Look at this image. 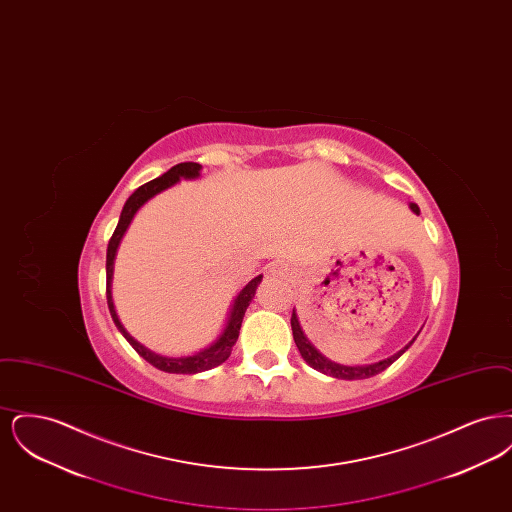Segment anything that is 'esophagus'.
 <instances>
[{
	"mask_svg": "<svg viewBox=\"0 0 512 512\" xmlns=\"http://www.w3.org/2000/svg\"><path fill=\"white\" fill-rule=\"evenodd\" d=\"M270 272H272V274H276V276H288V274H290V267H288V263L278 261L276 265H272Z\"/></svg>",
	"mask_w": 512,
	"mask_h": 512,
	"instance_id": "34e87169",
	"label": "esophagus"
}]
</instances>
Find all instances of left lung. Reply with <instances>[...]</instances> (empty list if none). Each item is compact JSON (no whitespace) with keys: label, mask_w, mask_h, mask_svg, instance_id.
Wrapping results in <instances>:
<instances>
[{"label":"left lung","mask_w":512,"mask_h":512,"mask_svg":"<svg viewBox=\"0 0 512 512\" xmlns=\"http://www.w3.org/2000/svg\"><path fill=\"white\" fill-rule=\"evenodd\" d=\"M411 209H413L414 213L418 215L420 213V209H418V205H411ZM292 332H293V340H295V345H297V349H299V353H301V357L305 359V363L307 365L313 366L315 370L318 372H322V374H328V376H334V378H338V380H363V378H370V376H376V374H380L382 370H386L388 366L393 365L411 345H413V341L416 340L414 338L409 345H405L399 353H395V355H391L390 359H384V361H380V363H372V365L365 366H343L336 365V363H332V361H328V359H324L320 353H318L317 349L309 343V340L305 338V334H303V330H301V326H299V322H297V317H295V311L292 313Z\"/></svg>","instance_id":"8db88e82"}]
</instances>
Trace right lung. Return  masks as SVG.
Returning a JSON list of instances; mask_svg holds the SVG:
<instances>
[{"label":"right lung","mask_w":512,"mask_h":512,"mask_svg":"<svg viewBox=\"0 0 512 512\" xmlns=\"http://www.w3.org/2000/svg\"><path fill=\"white\" fill-rule=\"evenodd\" d=\"M199 171H201L199 163H190V161L188 163H178V165L172 167L171 171L165 172L163 176H159V178L147 182L144 186H140L134 194L126 199V203L122 207L119 224H117V228H115V232H113V236L109 240V245H107V263H105V268H107V305H109L111 317L115 320L117 328L121 330L122 336L136 349V353L140 357H144L149 365H153L155 368L163 370V372H171V374H197V372H203V370H211L215 366L222 365L230 357L232 347H234V343H236L238 336H240L245 309L249 307V301L253 299L255 290H257V286H259V282L263 278V276H255L245 286L244 290L240 292V295L236 297L232 313H230V318H228V326L224 328V332H222L219 340L215 341L211 347H207V349H203V351H199L195 355H190V357H178V359H174V357H161V355L146 349L144 345H140L138 341L134 340L122 328V324L119 322V318H117V313H115V307H113V299H111L113 261H115V253H117V247L121 244L122 236H124L130 220L134 219L136 211L146 203L149 197H153V195L171 188L172 184H176L180 178H195V176H199Z\"/></svg>","instance_id":"obj_1"}]
</instances>
